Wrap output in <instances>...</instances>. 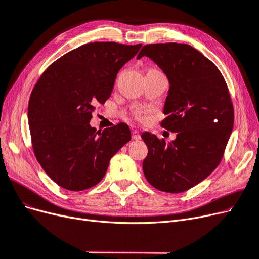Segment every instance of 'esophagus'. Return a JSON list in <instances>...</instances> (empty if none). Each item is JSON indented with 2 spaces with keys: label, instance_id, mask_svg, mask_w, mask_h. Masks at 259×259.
Segmentation results:
<instances>
[{
  "label": "esophagus",
  "instance_id": "obj_1",
  "mask_svg": "<svg viewBox=\"0 0 259 259\" xmlns=\"http://www.w3.org/2000/svg\"><path fill=\"white\" fill-rule=\"evenodd\" d=\"M132 138L134 140H138L140 139V133L138 131H133L132 133Z\"/></svg>",
  "mask_w": 259,
  "mask_h": 259
}]
</instances>
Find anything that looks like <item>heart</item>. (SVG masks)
I'll return each mask as SVG.
<instances>
[{
	"mask_svg": "<svg viewBox=\"0 0 259 259\" xmlns=\"http://www.w3.org/2000/svg\"><path fill=\"white\" fill-rule=\"evenodd\" d=\"M146 112H147L146 109H136V110L134 111L135 119H137V120H143V119H144V115H145Z\"/></svg>",
	"mask_w": 259,
	"mask_h": 259,
	"instance_id": "heart-1",
	"label": "heart"
}]
</instances>
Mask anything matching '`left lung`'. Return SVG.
Masks as SVG:
<instances>
[{
    "label": "left lung",
    "instance_id": "8db88e82",
    "mask_svg": "<svg viewBox=\"0 0 259 259\" xmlns=\"http://www.w3.org/2000/svg\"><path fill=\"white\" fill-rule=\"evenodd\" d=\"M143 56L168 77L166 117L161 126L177 135L165 142L143 133L148 147L144 174L155 189L184 192L209 176L223 159L234 120L230 93L218 68L190 45L148 44L137 58Z\"/></svg>",
    "mask_w": 259,
    "mask_h": 259
}]
</instances>
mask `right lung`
Here are the masks:
<instances>
[{
  "mask_svg": "<svg viewBox=\"0 0 259 259\" xmlns=\"http://www.w3.org/2000/svg\"><path fill=\"white\" fill-rule=\"evenodd\" d=\"M142 44L94 42L46 68L31 92L28 120L37 162L55 183L82 191L104 178L109 162L131 140L127 124L91 127L97 105L110 97L119 70Z\"/></svg>",
  "mask_w": 259,
  "mask_h": 259,
  "instance_id": "add662e5",
  "label": "right lung"
}]
</instances>
